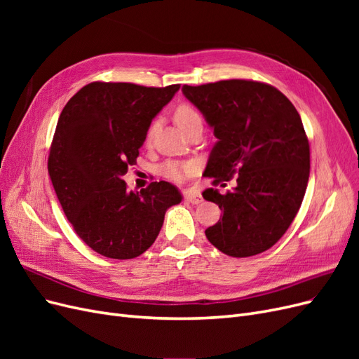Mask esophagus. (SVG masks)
<instances>
[{
  "instance_id": "1",
  "label": "esophagus",
  "mask_w": 359,
  "mask_h": 359,
  "mask_svg": "<svg viewBox=\"0 0 359 359\" xmlns=\"http://www.w3.org/2000/svg\"><path fill=\"white\" fill-rule=\"evenodd\" d=\"M184 199H186V201H187V202H190V203H194V205H198V203H201V202H202L201 193L194 191V190H187V191H184Z\"/></svg>"
}]
</instances>
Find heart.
I'll list each match as a JSON object with an SVG mask.
<instances>
[{
  "mask_svg": "<svg viewBox=\"0 0 359 359\" xmlns=\"http://www.w3.org/2000/svg\"><path fill=\"white\" fill-rule=\"evenodd\" d=\"M173 119H175L177 126L182 130L184 133H186L187 130L194 124H199V123L202 124V116L199 111L191 104H180L175 109V114H173ZM154 130H156V123L151 124L148 128L147 144H151V140H153ZM196 170H198V163L193 160H189V161L169 160L160 168L161 175L173 182H182L184 180L191 177L193 173H196Z\"/></svg>",
  "mask_w": 359,
  "mask_h": 359,
  "instance_id": "b5f03b06",
  "label": "heart"
}]
</instances>
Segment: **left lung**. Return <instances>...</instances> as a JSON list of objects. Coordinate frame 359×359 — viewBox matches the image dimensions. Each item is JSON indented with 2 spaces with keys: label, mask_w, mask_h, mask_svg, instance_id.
<instances>
[{
  "label": "left lung",
  "mask_w": 359,
  "mask_h": 359,
  "mask_svg": "<svg viewBox=\"0 0 359 359\" xmlns=\"http://www.w3.org/2000/svg\"><path fill=\"white\" fill-rule=\"evenodd\" d=\"M182 93L219 139L203 175L222 187L236 175L233 190L202 193L223 212L206 238L232 257L265 252L285 235L307 189L310 145L298 111L276 86L257 81L184 85Z\"/></svg>",
  "instance_id": "8db88e82"
}]
</instances>
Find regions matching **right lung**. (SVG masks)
Instances as JSON below:
<instances>
[{
  "label": "right lung",
  "instance_id": "obj_1",
  "mask_svg": "<svg viewBox=\"0 0 359 359\" xmlns=\"http://www.w3.org/2000/svg\"><path fill=\"white\" fill-rule=\"evenodd\" d=\"M180 90L128 82H91L64 106L48 172L74 232L95 253L133 259L153 245L165 212L181 202L166 181L128 191L133 166L153 118Z\"/></svg>",
  "mask_w": 359,
  "mask_h": 359
}]
</instances>
